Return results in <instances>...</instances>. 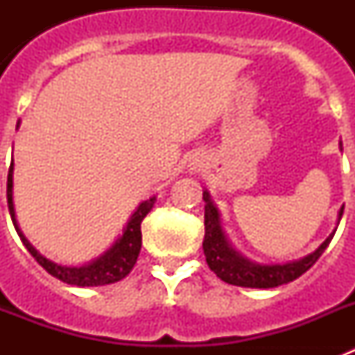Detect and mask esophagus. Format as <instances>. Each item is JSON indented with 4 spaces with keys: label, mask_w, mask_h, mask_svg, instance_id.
Returning a JSON list of instances; mask_svg holds the SVG:
<instances>
[{
    "label": "esophagus",
    "mask_w": 355,
    "mask_h": 355,
    "mask_svg": "<svg viewBox=\"0 0 355 355\" xmlns=\"http://www.w3.org/2000/svg\"><path fill=\"white\" fill-rule=\"evenodd\" d=\"M200 168H202V163H199V162L192 163V171H200Z\"/></svg>",
    "instance_id": "34e87169"
}]
</instances>
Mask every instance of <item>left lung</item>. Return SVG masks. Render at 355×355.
I'll return each mask as SVG.
<instances>
[{"instance_id": "8db88e82", "label": "left lung", "mask_w": 355, "mask_h": 355, "mask_svg": "<svg viewBox=\"0 0 355 355\" xmlns=\"http://www.w3.org/2000/svg\"><path fill=\"white\" fill-rule=\"evenodd\" d=\"M202 199L206 200L205 206V240H202V249H205L206 263L216 274V277L222 279L224 283L234 284V286L243 288H275L281 284H286L295 281L297 277L307 272L318 261V258L324 254L327 245L331 243L332 236L318 247L313 254L293 263H284V265H258L250 263L249 259L241 258L240 254L234 252L233 247L229 245L224 236L220 224H218V211L213 206L209 193H202ZM343 215V208L340 209V218Z\"/></svg>"}]
</instances>
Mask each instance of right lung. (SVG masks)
<instances>
[{"label": "right lung", "mask_w": 355, "mask_h": 355, "mask_svg": "<svg viewBox=\"0 0 355 355\" xmlns=\"http://www.w3.org/2000/svg\"><path fill=\"white\" fill-rule=\"evenodd\" d=\"M12 167L14 163H10V168H8V180H6V200H8V211H10L12 222H14V227L17 231L19 238L23 241V245L26 247L28 252L35 258V261L42 266L44 270L51 274L53 277L60 279L64 283L72 284V286H105V284L117 283L121 279L126 277L131 272V268L137 263V258L140 254V247H142V229L140 224L146 218L147 213L150 211V208L155 206L156 197L146 200L139 206V209L133 213L131 220L128 222L126 231L115 241V245L105 252L99 259L89 263V265L83 266H62L56 265V263L49 261L44 256H40L33 247L30 245V241L24 238V234L21 233V229L17 227V222H15V213H14V202H12Z\"/></svg>", "instance_id": "obj_1"}]
</instances>
